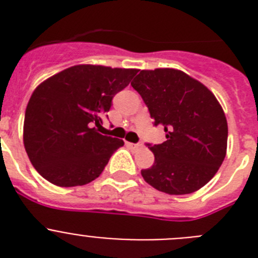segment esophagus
Segmentation results:
<instances>
[{"instance_id":"obj_1","label":"esophagus","mask_w":258,"mask_h":258,"mask_svg":"<svg viewBox=\"0 0 258 258\" xmlns=\"http://www.w3.org/2000/svg\"><path fill=\"white\" fill-rule=\"evenodd\" d=\"M127 145H129V147H132V149L134 150L142 149V145H141V143H127Z\"/></svg>"}]
</instances>
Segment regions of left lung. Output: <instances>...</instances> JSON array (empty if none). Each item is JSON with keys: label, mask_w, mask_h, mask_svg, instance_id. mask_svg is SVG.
<instances>
[{"label": "left lung", "mask_w": 258, "mask_h": 258, "mask_svg": "<svg viewBox=\"0 0 258 258\" xmlns=\"http://www.w3.org/2000/svg\"><path fill=\"white\" fill-rule=\"evenodd\" d=\"M132 86L140 93L166 141L150 146L155 161L141 170L152 187L186 195L206 186L220 169L227 150V121L213 93L183 71L142 70Z\"/></svg>", "instance_id": "8db88e82"}]
</instances>
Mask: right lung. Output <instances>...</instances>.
Segmentation results:
<instances>
[{
  "instance_id": "obj_1",
  "label": "right lung",
  "mask_w": 258,
  "mask_h": 258,
  "mask_svg": "<svg viewBox=\"0 0 258 258\" xmlns=\"http://www.w3.org/2000/svg\"><path fill=\"white\" fill-rule=\"evenodd\" d=\"M136 68L77 64L40 84L27 104L23 142L35 169L60 187L98 178L124 141L102 136V115Z\"/></svg>"
}]
</instances>
